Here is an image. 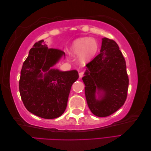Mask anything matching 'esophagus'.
Here are the masks:
<instances>
[{
    "instance_id": "obj_1",
    "label": "esophagus",
    "mask_w": 151,
    "mask_h": 151,
    "mask_svg": "<svg viewBox=\"0 0 151 151\" xmlns=\"http://www.w3.org/2000/svg\"><path fill=\"white\" fill-rule=\"evenodd\" d=\"M79 77H83V76H84V72H79Z\"/></svg>"
}]
</instances>
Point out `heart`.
Here are the masks:
<instances>
[{"label": "heart", "mask_w": 151, "mask_h": 151, "mask_svg": "<svg viewBox=\"0 0 151 151\" xmlns=\"http://www.w3.org/2000/svg\"><path fill=\"white\" fill-rule=\"evenodd\" d=\"M99 49V45L96 40L88 37L80 38L76 40L70 48V53L73 55H79L81 62H88L93 58Z\"/></svg>", "instance_id": "obj_1"}]
</instances>
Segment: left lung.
<instances>
[{"instance_id": "obj_1", "label": "left lung", "mask_w": 151, "mask_h": 151, "mask_svg": "<svg viewBox=\"0 0 151 151\" xmlns=\"http://www.w3.org/2000/svg\"><path fill=\"white\" fill-rule=\"evenodd\" d=\"M83 80L91 111L99 117L111 115L125 103L129 77L122 53L115 41L102 39L100 53L86 65ZM100 97L96 99V90Z\"/></svg>"}]
</instances>
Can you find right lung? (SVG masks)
<instances>
[{"label":"right lung","instance_id":"1","mask_svg":"<svg viewBox=\"0 0 151 151\" xmlns=\"http://www.w3.org/2000/svg\"><path fill=\"white\" fill-rule=\"evenodd\" d=\"M63 55L62 50L48 48L40 40L31 48L22 67L19 82L22 101L29 112L45 119L62 115L71 86L79 78L77 70L51 68Z\"/></svg>","mask_w":151,"mask_h":151}]
</instances>
